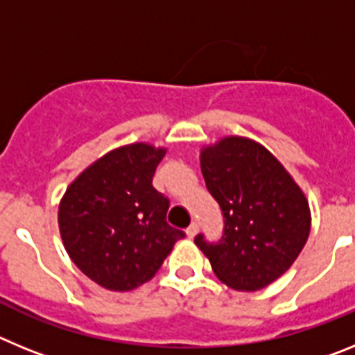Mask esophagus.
Returning a JSON list of instances; mask_svg holds the SVG:
<instances>
[{"label":"esophagus","instance_id":"1","mask_svg":"<svg viewBox=\"0 0 355 355\" xmlns=\"http://www.w3.org/2000/svg\"><path fill=\"white\" fill-rule=\"evenodd\" d=\"M197 233H199V225H197L196 222H193V224H190V227L187 229V236L188 238H196Z\"/></svg>","mask_w":355,"mask_h":355}]
</instances>
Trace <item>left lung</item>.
<instances>
[{"instance_id":"left-lung-1","label":"left lung","mask_w":355,"mask_h":355,"mask_svg":"<svg viewBox=\"0 0 355 355\" xmlns=\"http://www.w3.org/2000/svg\"><path fill=\"white\" fill-rule=\"evenodd\" d=\"M206 187L224 215V236L196 245L229 288L256 291L299 258L311 231L306 196L270 150L245 137H224L200 149Z\"/></svg>"}]
</instances>
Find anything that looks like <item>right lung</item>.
<instances>
[{
    "label": "right lung",
    "instance_id": "1",
    "mask_svg": "<svg viewBox=\"0 0 355 355\" xmlns=\"http://www.w3.org/2000/svg\"><path fill=\"white\" fill-rule=\"evenodd\" d=\"M165 147L110 150L65 190L58 227L72 263L99 286L130 291L155 277L183 231L167 224L168 199L153 187Z\"/></svg>",
    "mask_w": 355,
    "mask_h": 355
}]
</instances>
